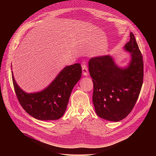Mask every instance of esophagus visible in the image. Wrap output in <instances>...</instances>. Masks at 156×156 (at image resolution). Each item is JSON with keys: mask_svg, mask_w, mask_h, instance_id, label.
Instances as JSON below:
<instances>
[{"mask_svg": "<svg viewBox=\"0 0 156 156\" xmlns=\"http://www.w3.org/2000/svg\"><path fill=\"white\" fill-rule=\"evenodd\" d=\"M82 73L84 76H87L88 74V70L87 66L85 64H83L82 65Z\"/></svg>", "mask_w": 156, "mask_h": 156, "instance_id": "34e87169", "label": "esophagus"}]
</instances>
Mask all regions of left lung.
Wrapping results in <instances>:
<instances>
[{
  "label": "left lung",
  "instance_id": "left-lung-1",
  "mask_svg": "<svg viewBox=\"0 0 156 156\" xmlns=\"http://www.w3.org/2000/svg\"><path fill=\"white\" fill-rule=\"evenodd\" d=\"M124 48L132 60L126 68L116 66L110 56L90 59L89 71L94 84L92 101L97 115L119 121L133 109L144 79L143 58L132 32Z\"/></svg>",
  "mask_w": 156,
  "mask_h": 156
}]
</instances>
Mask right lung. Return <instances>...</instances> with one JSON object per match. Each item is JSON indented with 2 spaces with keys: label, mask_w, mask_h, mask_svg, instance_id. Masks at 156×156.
<instances>
[{
  "label": "right lung",
  "mask_w": 156,
  "mask_h": 156,
  "mask_svg": "<svg viewBox=\"0 0 156 156\" xmlns=\"http://www.w3.org/2000/svg\"><path fill=\"white\" fill-rule=\"evenodd\" d=\"M82 71L79 63L65 67L47 88L37 93H25L17 85L12 73V83L20 105L29 115L40 120H56L64 114Z\"/></svg>",
  "instance_id": "right-lung-1"
}]
</instances>
